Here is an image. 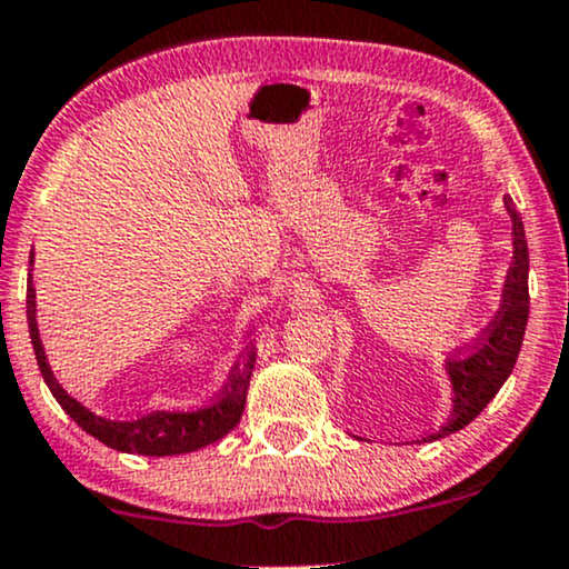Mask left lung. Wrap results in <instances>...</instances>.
<instances>
[{"label":"left lung","mask_w":569,"mask_h":569,"mask_svg":"<svg viewBox=\"0 0 569 569\" xmlns=\"http://www.w3.org/2000/svg\"><path fill=\"white\" fill-rule=\"evenodd\" d=\"M506 208L513 221V264L508 270L506 289H502V305L471 350L457 352L447 358V375L452 380L455 407L447 426L428 436V441L443 439L455 430L466 428L468 422L479 417V411L498 396L502 382L513 371L519 358L521 339H525L527 316H530V289H527V272H530V253H527L525 224L521 213L516 211L513 200L506 198Z\"/></svg>","instance_id":"obj_1"}]
</instances>
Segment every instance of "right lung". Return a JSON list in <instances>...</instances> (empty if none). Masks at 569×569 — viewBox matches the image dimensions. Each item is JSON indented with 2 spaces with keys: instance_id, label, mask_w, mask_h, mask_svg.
I'll use <instances>...</instances> for the list:
<instances>
[{
  "instance_id": "right-lung-1",
  "label": "right lung",
  "mask_w": 569,
  "mask_h": 569,
  "mask_svg": "<svg viewBox=\"0 0 569 569\" xmlns=\"http://www.w3.org/2000/svg\"><path fill=\"white\" fill-rule=\"evenodd\" d=\"M31 262H34V251H31ZM26 318H29V335L31 345H34V356L42 371L44 382H48L50 393L61 403L63 411L77 422L82 430H88L93 439H98L107 447L117 449V452L130 455H149V457H166V455H184L194 452V449L208 447V443L219 441L240 422L246 407L248 380H251L253 361L257 352L246 350L243 358L234 363L230 380H227L224 390L213 403L198 411H152L143 415L139 420H107L98 417L90 409H84L77 398H71L67 390L58 385V380L50 371L48 358H44L42 339H39L37 329V302H34V286L26 289Z\"/></svg>"
}]
</instances>
